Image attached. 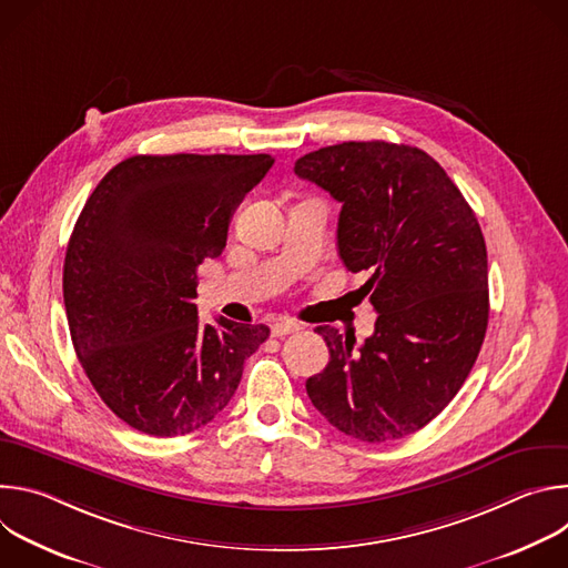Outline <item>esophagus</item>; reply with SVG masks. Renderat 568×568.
Here are the masks:
<instances>
[{
  "label": "esophagus",
  "mask_w": 568,
  "mask_h": 568,
  "mask_svg": "<svg viewBox=\"0 0 568 568\" xmlns=\"http://www.w3.org/2000/svg\"><path fill=\"white\" fill-rule=\"evenodd\" d=\"M298 331H301V326L294 321L281 318V321L272 323V337H285V335H292V333H298Z\"/></svg>",
  "instance_id": "esophagus-1"
}]
</instances>
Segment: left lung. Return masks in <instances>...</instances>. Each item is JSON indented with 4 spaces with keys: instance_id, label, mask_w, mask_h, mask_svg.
Listing matches in <instances>:
<instances>
[{
    "instance_id": "1",
    "label": "left lung",
    "mask_w": 568,
    "mask_h": 568,
    "mask_svg": "<svg viewBox=\"0 0 568 568\" xmlns=\"http://www.w3.org/2000/svg\"><path fill=\"white\" fill-rule=\"evenodd\" d=\"M342 202L337 245L377 312L375 333H316L331 362L305 382L318 414L364 443H388L432 423L467 379L490 316L488 252L458 186L425 150L344 141L294 164Z\"/></svg>"
}]
</instances>
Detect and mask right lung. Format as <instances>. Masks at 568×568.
<instances>
[{
	"label": "right lung",
	"instance_id": "1",
	"mask_svg": "<svg viewBox=\"0 0 568 568\" xmlns=\"http://www.w3.org/2000/svg\"><path fill=\"white\" fill-rule=\"evenodd\" d=\"M272 164L270 154H134L80 211L62 272L69 333L132 429L173 438L211 423L270 337L263 323H202L195 298L197 267L222 254L235 209Z\"/></svg>",
	"mask_w": 568,
	"mask_h": 568
}]
</instances>
